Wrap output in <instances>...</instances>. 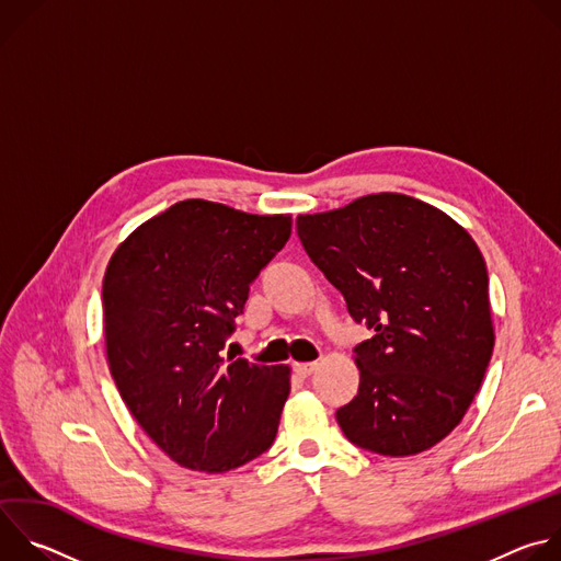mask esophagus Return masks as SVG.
I'll use <instances>...</instances> for the list:
<instances>
[{
    "mask_svg": "<svg viewBox=\"0 0 561 561\" xmlns=\"http://www.w3.org/2000/svg\"><path fill=\"white\" fill-rule=\"evenodd\" d=\"M317 368H319L317 362H308V364L297 362V364H293V370H295L299 377H308V375H312Z\"/></svg>",
    "mask_w": 561,
    "mask_h": 561,
    "instance_id": "esophagus-1",
    "label": "esophagus"
}]
</instances>
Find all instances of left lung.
I'll return each instance as SVG.
<instances>
[{"label": "left lung", "mask_w": 561, "mask_h": 561, "mask_svg": "<svg viewBox=\"0 0 561 561\" xmlns=\"http://www.w3.org/2000/svg\"><path fill=\"white\" fill-rule=\"evenodd\" d=\"M297 234L355 322L359 390L337 424L359 448L409 457L461 422L489 368L495 329L482 251L444 210L377 193L297 217Z\"/></svg>", "instance_id": "8db88e82"}]
</instances>
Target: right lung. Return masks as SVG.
<instances>
[{
    "label": "right lung",
    "instance_id": "1",
    "mask_svg": "<svg viewBox=\"0 0 561 561\" xmlns=\"http://www.w3.org/2000/svg\"><path fill=\"white\" fill-rule=\"evenodd\" d=\"M288 237L290 215L184 199L137 226L106 266L111 375L144 433L182 468H239L277 435L290 368L221 348Z\"/></svg>",
    "mask_w": 561,
    "mask_h": 561
}]
</instances>
